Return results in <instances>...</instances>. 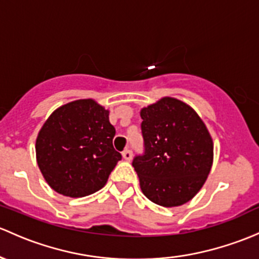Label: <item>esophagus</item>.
I'll return each mask as SVG.
<instances>
[{"label":"esophagus","mask_w":259,"mask_h":259,"mask_svg":"<svg viewBox=\"0 0 259 259\" xmlns=\"http://www.w3.org/2000/svg\"><path fill=\"white\" fill-rule=\"evenodd\" d=\"M122 157H124V160H126V161H130V160L133 159V151L130 150V149H125V150L122 151Z\"/></svg>","instance_id":"obj_1"}]
</instances>
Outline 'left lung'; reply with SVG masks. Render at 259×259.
Masks as SVG:
<instances>
[{
	"label": "left lung",
	"mask_w": 259,
	"mask_h": 259,
	"mask_svg": "<svg viewBox=\"0 0 259 259\" xmlns=\"http://www.w3.org/2000/svg\"><path fill=\"white\" fill-rule=\"evenodd\" d=\"M144 154L133 166L143 194L154 203L175 207L200 191L213 161L207 127L186 103L165 97L143 108Z\"/></svg>",
	"instance_id": "1"
}]
</instances>
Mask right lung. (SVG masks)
I'll list each match as a JSON object with an SVG mask.
<instances>
[{"instance_id": "1", "label": "right lung", "mask_w": 259, "mask_h": 259, "mask_svg": "<svg viewBox=\"0 0 259 259\" xmlns=\"http://www.w3.org/2000/svg\"><path fill=\"white\" fill-rule=\"evenodd\" d=\"M109 111L93 99L62 105L43 124L36 140L37 164L58 194L84 197L107 184L121 160L114 149Z\"/></svg>"}]
</instances>
